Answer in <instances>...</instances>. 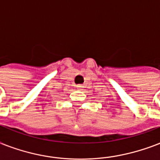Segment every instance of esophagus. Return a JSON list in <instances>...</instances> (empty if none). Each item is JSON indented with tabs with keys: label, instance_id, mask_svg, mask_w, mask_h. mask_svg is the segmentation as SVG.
I'll list each match as a JSON object with an SVG mask.
<instances>
[{
	"label": "esophagus",
	"instance_id": "obj_1",
	"mask_svg": "<svg viewBox=\"0 0 160 160\" xmlns=\"http://www.w3.org/2000/svg\"><path fill=\"white\" fill-rule=\"evenodd\" d=\"M76 88H77L78 90H83V88H84V86H83L82 85H78L77 86H76Z\"/></svg>",
	"mask_w": 160,
	"mask_h": 160
}]
</instances>
